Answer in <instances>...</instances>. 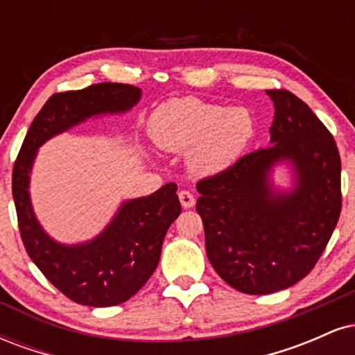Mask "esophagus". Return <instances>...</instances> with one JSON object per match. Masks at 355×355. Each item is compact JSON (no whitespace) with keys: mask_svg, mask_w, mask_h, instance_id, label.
<instances>
[{"mask_svg":"<svg viewBox=\"0 0 355 355\" xmlns=\"http://www.w3.org/2000/svg\"><path fill=\"white\" fill-rule=\"evenodd\" d=\"M178 198H180V203H182L183 209H191V207L195 205V198L190 191H187V190L178 191Z\"/></svg>","mask_w":355,"mask_h":355,"instance_id":"34e87169","label":"esophagus"}]
</instances>
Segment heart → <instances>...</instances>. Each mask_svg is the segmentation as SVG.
Listing matches in <instances>:
<instances>
[{"instance_id": "obj_1", "label": "heart", "mask_w": 355, "mask_h": 355, "mask_svg": "<svg viewBox=\"0 0 355 355\" xmlns=\"http://www.w3.org/2000/svg\"><path fill=\"white\" fill-rule=\"evenodd\" d=\"M150 133L166 152L189 150V168L198 177H210L229 170L242 157L254 138L255 121L247 108H225L185 96L155 110Z\"/></svg>"}]
</instances>
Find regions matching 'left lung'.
I'll list each match as a JSON object with an SVG mask.
<instances>
[{
	"instance_id": "1",
	"label": "left lung",
	"mask_w": 355,
	"mask_h": 355,
	"mask_svg": "<svg viewBox=\"0 0 355 355\" xmlns=\"http://www.w3.org/2000/svg\"><path fill=\"white\" fill-rule=\"evenodd\" d=\"M274 103L268 146L197 183V211L215 272L243 294L263 295L302 280L340 215V157L334 137L302 100L267 89ZM285 164L288 187L275 186Z\"/></svg>"
}]
</instances>
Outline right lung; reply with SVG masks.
<instances>
[{"mask_svg": "<svg viewBox=\"0 0 355 355\" xmlns=\"http://www.w3.org/2000/svg\"><path fill=\"white\" fill-rule=\"evenodd\" d=\"M141 98V89L98 83L78 92L56 93L35 116L13 168V198L21 240L30 259L73 302L112 307L133 297L152 277L166 230L180 215L173 182L152 195L121 202L96 237L61 243L43 229L31 203L30 180L38 148L88 118L121 115Z\"/></svg>", "mask_w": 355, "mask_h": 355, "instance_id": "obj_1", "label": "right lung"}]
</instances>
